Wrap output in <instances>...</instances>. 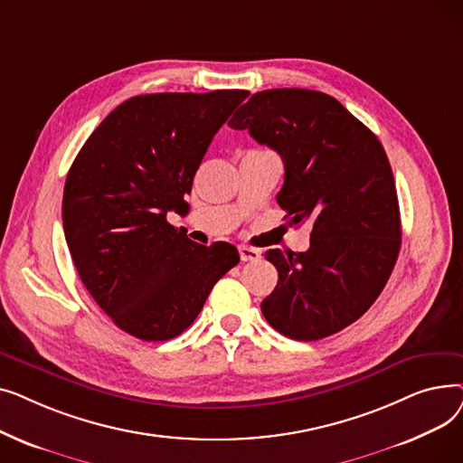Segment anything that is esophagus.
Wrapping results in <instances>:
<instances>
[{"label":"esophagus","instance_id":"obj_1","mask_svg":"<svg viewBox=\"0 0 463 463\" xmlns=\"http://www.w3.org/2000/svg\"><path fill=\"white\" fill-rule=\"evenodd\" d=\"M240 251V259L248 262V260H259L260 259V251L255 250V248H250V246H240L238 248Z\"/></svg>","mask_w":463,"mask_h":463}]
</instances>
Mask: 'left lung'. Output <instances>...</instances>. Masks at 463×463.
I'll use <instances>...</instances> for the list:
<instances>
[{
  "label": "left lung",
  "mask_w": 463,
  "mask_h": 463,
  "mask_svg": "<svg viewBox=\"0 0 463 463\" xmlns=\"http://www.w3.org/2000/svg\"><path fill=\"white\" fill-rule=\"evenodd\" d=\"M229 126L281 156L278 204L288 225L311 227L307 251L264 253L279 279L260 304L262 315L298 342L344 330L377 300L402 246L383 144L332 95L300 88L253 93Z\"/></svg>",
  "instance_id": "left-lung-1"
}]
</instances>
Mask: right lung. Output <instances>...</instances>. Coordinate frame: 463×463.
I'll return each mask as SVG.
<instances>
[{
  "instance_id": "add662e5",
  "label": "right lung",
  "mask_w": 463,
  "mask_h": 463,
  "mask_svg": "<svg viewBox=\"0 0 463 463\" xmlns=\"http://www.w3.org/2000/svg\"><path fill=\"white\" fill-rule=\"evenodd\" d=\"M246 90L137 95L84 142L63 189L75 269L118 328L166 342L197 319L210 290L240 262L227 241L201 246L166 222L185 213L194 173Z\"/></svg>"
}]
</instances>
